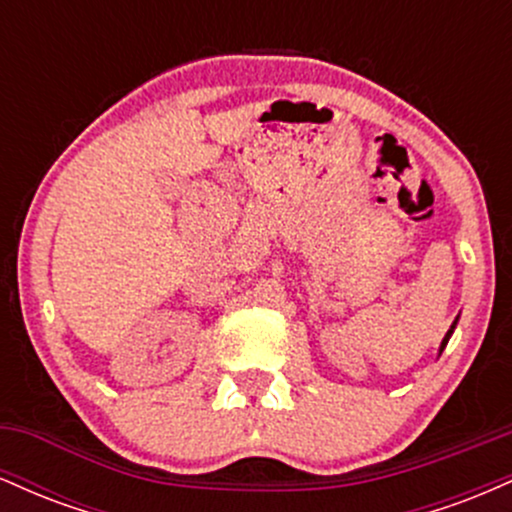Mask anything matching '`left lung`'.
Here are the masks:
<instances>
[{
	"label": "left lung",
	"instance_id": "obj_1",
	"mask_svg": "<svg viewBox=\"0 0 512 512\" xmlns=\"http://www.w3.org/2000/svg\"><path fill=\"white\" fill-rule=\"evenodd\" d=\"M457 320H460V317H455V322H452V325H450V330H448V334H445V337H443V342H440L438 356H440V354H443V349H445V346H448V342H450V337H452V332H455V327H457Z\"/></svg>",
	"mask_w": 512,
	"mask_h": 512
}]
</instances>
